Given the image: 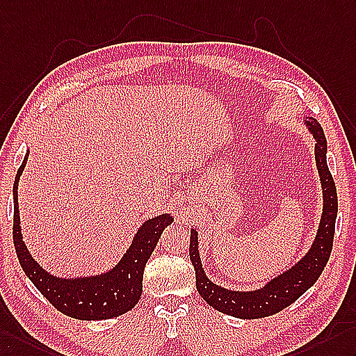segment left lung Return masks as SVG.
Masks as SVG:
<instances>
[{
  "label": "left lung",
  "instance_id": "8db88e82",
  "mask_svg": "<svg viewBox=\"0 0 356 356\" xmlns=\"http://www.w3.org/2000/svg\"><path fill=\"white\" fill-rule=\"evenodd\" d=\"M311 134L316 138V163L323 188V214L309 252L290 270L276 276L263 289L255 291H231L213 284L207 278L197 252V232L190 231L188 255L196 273V289L202 299L223 314L238 318H261L280 313L298 300L318 280L331 255L338 199L334 178L326 164V138L316 119L307 120Z\"/></svg>",
  "mask_w": 356,
  "mask_h": 356
}]
</instances>
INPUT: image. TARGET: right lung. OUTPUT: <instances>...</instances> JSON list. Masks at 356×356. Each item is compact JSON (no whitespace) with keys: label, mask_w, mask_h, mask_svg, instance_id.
I'll return each mask as SVG.
<instances>
[{"label":"right lung","mask_w":356,"mask_h":356,"mask_svg":"<svg viewBox=\"0 0 356 356\" xmlns=\"http://www.w3.org/2000/svg\"><path fill=\"white\" fill-rule=\"evenodd\" d=\"M29 152L18 169L13 184V243L19 264L51 305L60 313L78 320H104L125 314L133 309L142 296L143 270L154 252L163 229L173 222L169 214L146 220L138 228L127 254L110 272L90 278L62 280L49 275L34 261L25 248L19 227L18 183L27 163Z\"/></svg>","instance_id":"add662e5"}]
</instances>
